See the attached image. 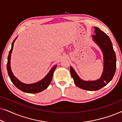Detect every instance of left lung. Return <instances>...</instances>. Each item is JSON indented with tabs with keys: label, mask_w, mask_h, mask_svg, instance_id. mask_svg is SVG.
Here are the masks:
<instances>
[{
	"label": "left lung",
	"mask_w": 122,
	"mask_h": 122,
	"mask_svg": "<svg viewBox=\"0 0 122 122\" xmlns=\"http://www.w3.org/2000/svg\"><path fill=\"white\" fill-rule=\"evenodd\" d=\"M93 41L99 46L103 55V71L99 79L84 81L78 76L72 66L70 67L71 77L78 87L86 91H96L106 86L112 79L116 69V56L112 41L107 35L99 28L95 26Z\"/></svg>",
	"instance_id": "left-lung-1"
}]
</instances>
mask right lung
I'll use <instances>...</instances> for the list:
<instances>
[{
    "mask_svg": "<svg viewBox=\"0 0 122 122\" xmlns=\"http://www.w3.org/2000/svg\"><path fill=\"white\" fill-rule=\"evenodd\" d=\"M16 38H15L14 41H13L12 44H11V48L10 51H9V56L8 57V62H7V71L9 75L10 79L12 83L15 85V86L18 89L20 90V91L24 92L25 93H39L44 91L51 84V82L52 79L53 73L56 68L57 65H55L51 68L50 71L48 72L47 74L42 79L41 81H37L34 83H31V84H26V83H23L22 81H19L16 76H14L13 74L11 71V66H10V59H11V55L12 53L13 46H14V43L16 39Z\"/></svg>",
    "mask_w": 122,
    "mask_h": 122,
    "instance_id": "1",
    "label": "right lung"
}]
</instances>
